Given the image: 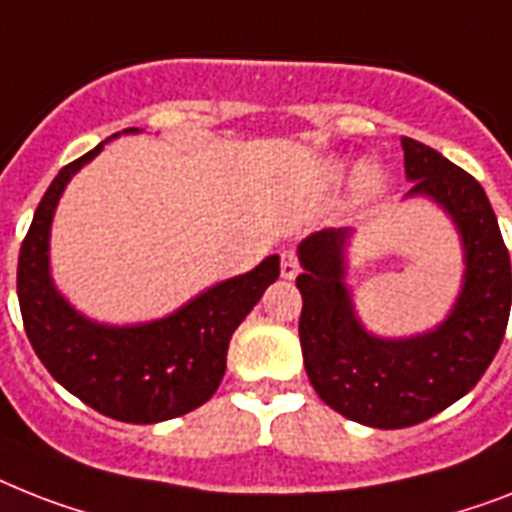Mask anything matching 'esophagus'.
Here are the masks:
<instances>
[{
  "mask_svg": "<svg viewBox=\"0 0 512 512\" xmlns=\"http://www.w3.org/2000/svg\"><path fill=\"white\" fill-rule=\"evenodd\" d=\"M297 273H299L297 255H294V252H284V255H281V276L292 281V278H297Z\"/></svg>",
  "mask_w": 512,
  "mask_h": 512,
  "instance_id": "esophagus-1",
  "label": "esophagus"
}]
</instances>
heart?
Returning <instances> with one entry per match:
<instances>
[{
	"label": "heart",
	"mask_w": 512,
	"mask_h": 512,
	"mask_svg": "<svg viewBox=\"0 0 512 512\" xmlns=\"http://www.w3.org/2000/svg\"><path fill=\"white\" fill-rule=\"evenodd\" d=\"M344 176H347V165H344V162H331V165H328V178H331V181H342Z\"/></svg>",
	"instance_id": "heart-1"
}]
</instances>
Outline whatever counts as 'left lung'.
Segmentation results:
<instances>
[{
    "label": "left lung",
    "mask_w": 512,
    "mask_h": 512,
    "mask_svg": "<svg viewBox=\"0 0 512 512\" xmlns=\"http://www.w3.org/2000/svg\"><path fill=\"white\" fill-rule=\"evenodd\" d=\"M402 149L415 181L407 197L434 199L463 239V289L439 326L405 339L365 331L344 284L350 228H323L297 247L307 378L328 407L373 429L429 421L471 392L500 350L512 302L508 247L479 181L421 141L402 136Z\"/></svg>",
    "instance_id": "obj_1"
}]
</instances>
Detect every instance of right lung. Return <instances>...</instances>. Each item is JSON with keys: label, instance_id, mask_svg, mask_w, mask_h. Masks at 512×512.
Instances as JSON below:
<instances>
[{"label": "right lung", "instance_id": "add662e5", "mask_svg": "<svg viewBox=\"0 0 512 512\" xmlns=\"http://www.w3.org/2000/svg\"><path fill=\"white\" fill-rule=\"evenodd\" d=\"M128 128L126 134H134ZM105 141L54 176L18 257V299L28 342L54 381L123 423H160L205 405L226 373L228 342L278 278V255L244 276L210 286L176 313L136 326L89 321L54 289L49 228L68 181Z\"/></svg>", "mask_w": 512, "mask_h": 512}]
</instances>
